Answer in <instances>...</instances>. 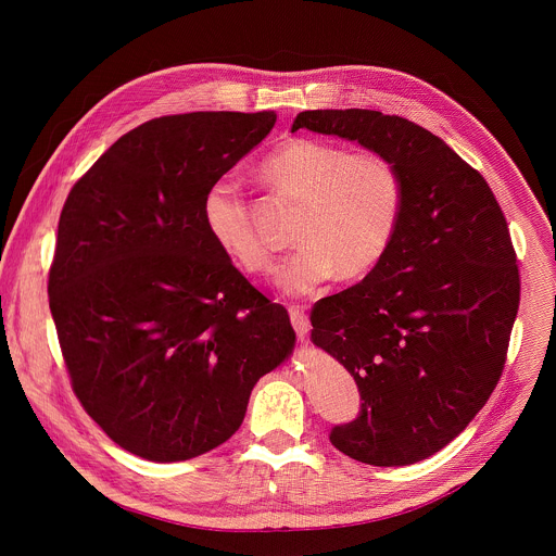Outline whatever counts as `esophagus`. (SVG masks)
<instances>
[{"label":"esophagus","instance_id":"34e87169","mask_svg":"<svg viewBox=\"0 0 556 556\" xmlns=\"http://www.w3.org/2000/svg\"><path fill=\"white\" fill-rule=\"evenodd\" d=\"M290 321H292V328H294L296 337L305 339L307 332H309V319H307V314L303 312V307H290Z\"/></svg>","mask_w":556,"mask_h":556}]
</instances>
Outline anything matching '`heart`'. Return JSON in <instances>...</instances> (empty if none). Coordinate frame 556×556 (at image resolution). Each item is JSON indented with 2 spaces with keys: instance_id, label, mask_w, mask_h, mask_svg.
<instances>
[{
  "instance_id": "heart-1",
  "label": "heart",
  "mask_w": 556,
  "mask_h": 556,
  "mask_svg": "<svg viewBox=\"0 0 556 556\" xmlns=\"http://www.w3.org/2000/svg\"><path fill=\"white\" fill-rule=\"evenodd\" d=\"M262 174L301 200L292 235L299 249L279 270L281 292L307 294L334 273L361 277L387 255L405 202L403 174L387 153L292 138L266 155ZM202 217L219 251L242 270L268 275L275 268V253L257 232L235 180L222 178L208 187Z\"/></svg>"
}]
</instances>
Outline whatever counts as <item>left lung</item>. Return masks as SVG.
I'll return each instance as SVG.
<instances>
[{
    "instance_id": "obj_1",
    "label": "left lung",
    "mask_w": 556,
    "mask_h": 556,
    "mask_svg": "<svg viewBox=\"0 0 556 556\" xmlns=\"http://www.w3.org/2000/svg\"><path fill=\"white\" fill-rule=\"evenodd\" d=\"M356 140L399 165L405 202L387 255L312 307V341L356 380L358 418L330 442L374 466L444 448L502 376L519 307L506 217L478 169L429 129L374 110L301 112L292 131Z\"/></svg>"
}]
</instances>
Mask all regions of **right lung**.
Instances as JSON below:
<instances>
[{
	"label": "right lung",
	"instance_id": "add662e5",
	"mask_svg": "<svg viewBox=\"0 0 556 556\" xmlns=\"http://www.w3.org/2000/svg\"><path fill=\"white\" fill-rule=\"evenodd\" d=\"M275 112H191L121 136L59 217L50 312L72 389L125 451L198 457L240 429L255 382L294 348L283 305L213 242L202 202Z\"/></svg>",
	"mask_w": 556,
	"mask_h": 556
}]
</instances>
